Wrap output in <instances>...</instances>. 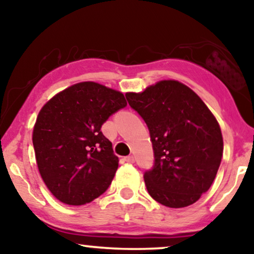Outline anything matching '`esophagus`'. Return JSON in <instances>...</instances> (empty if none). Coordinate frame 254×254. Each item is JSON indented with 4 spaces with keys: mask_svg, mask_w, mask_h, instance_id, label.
I'll return each instance as SVG.
<instances>
[{
    "mask_svg": "<svg viewBox=\"0 0 254 254\" xmlns=\"http://www.w3.org/2000/svg\"><path fill=\"white\" fill-rule=\"evenodd\" d=\"M124 161L127 162V163H134L135 158H134V156H127V157L124 158Z\"/></svg>",
    "mask_w": 254,
    "mask_h": 254,
    "instance_id": "34e87169",
    "label": "esophagus"
}]
</instances>
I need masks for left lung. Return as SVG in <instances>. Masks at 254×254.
Masks as SVG:
<instances>
[{
    "instance_id": "left-lung-1",
    "label": "left lung",
    "mask_w": 254,
    "mask_h": 254,
    "mask_svg": "<svg viewBox=\"0 0 254 254\" xmlns=\"http://www.w3.org/2000/svg\"><path fill=\"white\" fill-rule=\"evenodd\" d=\"M126 97L150 131L155 165L144 173L148 193L169 208L196 202L213 184L223 155L216 118L192 89L175 79Z\"/></svg>"
}]
</instances>
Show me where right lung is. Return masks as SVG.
<instances>
[{
    "instance_id": "add662e5",
    "label": "right lung",
    "mask_w": 254,
    "mask_h": 254,
    "mask_svg": "<svg viewBox=\"0 0 254 254\" xmlns=\"http://www.w3.org/2000/svg\"><path fill=\"white\" fill-rule=\"evenodd\" d=\"M126 105L123 92L89 81L68 86L41 107L32 133L36 161L62 203H89L110 186L119 158L100 127Z\"/></svg>"
}]
</instances>
